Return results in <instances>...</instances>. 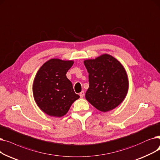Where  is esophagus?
<instances>
[{"instance_id":"1","label":"esophagus","mask_w":160,"mask_h":160,"mask_svg":"<svg viewBox=\"0 0 160 160\" xmlns=\"http://www.w3.org/2000/svg\"><path fill=\"white\" fill-rule=\"evenodd\" d=\"M84 95H85V93H84V92H83V91H82V92H81L79 93L80 98H81L84 97Z\"/></svg>"}]
</instances>
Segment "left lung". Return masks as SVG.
I'll return each instance as SVG.
<instances>
[{"instance_id":"8db88e82","label":"left lung","mask_w":160,"mask_h":160,"mask_svg":"<svg viewBox=\"0 0 160 160\" xmlns=\"http://www.w3.org/2000/svg\"><path fill=\"white\" fill-rule=\"evenodd\" d=\"M84 64L89 73L87 100L102 112L116 108L128 90V79L123 66L108 54L85 60Z\"/></svg>"}]
</instances>
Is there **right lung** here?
Here are the masks:
<instances>
[{
	"mask_svg": "<svg viewBox=\"0 0 160 160\" xmlns=\"http://www.w3.org/2000/svg\"><path fill=\"white\" fill-rule=\"evenodd\" d=\"M73 64V60L52 58L42 66L35 76L32 86L34 100L49 116L65 115L72 104L79 98L66 75Z\"/></svg>",
	"mask_w": 160,
	"mask_h": 160,
	"instance_id": "right-lung-1",
	"label": "right lung"
}]
</instances>
